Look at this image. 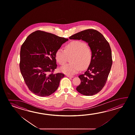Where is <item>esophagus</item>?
Here are the masks:
<instances>
[{"label": "esophagus", "mask_w": 135, "mask_h": 135, "mask_svg": "<svg viewBox=\"0 0 135 135\" xmlns=\"http://www.w3.org/2000/svg\"><path fill=\"white\" fill-rule=\"evenodd\" d=\"M66 76H67V77H69V78H73V76H71V75H66Z\"/></svg>", "instance_id": "34e87169"}]
</instances>
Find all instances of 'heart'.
<instances>
[{
  "instance_id": "1",
  "label": "heart",
  "mask_w": 135,
  "mask_h": 135,
  "mask_svg": "<svg viewBox=\"0 0 135 135\" xmlns=\"http://www.w3.org/2000/svg\"><path fill=\"white\" fill-rule=\"evenodd\" d=\"M73 55L70 64H66L61 68L62 73L67 75H73L78 73L81 68H86L90 64L93 53L90 47L86 43L80 40H74L65 45L64 50L58 49L55 53L56 61L61 65L66 63L67 56Z\"/></svg>"
}]
</instances>
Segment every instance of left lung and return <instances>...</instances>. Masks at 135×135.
<instances>
[{
  "instance_id": "1",
  "label": "left lung",
  "mask_w": 135,
  "mask_h": 135,
  "mask_svg": "<svg viewBox=\"0 0 135 135\" xmlns=\"http://www.w3.org/2000/svg\"><path fill=\"white\" fill-rule=\"evenodd\" d=\"M69 38L84 40L92 50L93 57L90 64L84 74L79 76L81 83L76 89L83 95H95L106 84L113 64L109 43L101 33L92 29L80 31Z\"/></svg>"
}]
</instances>
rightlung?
Listing matches in <instances>:
<instances>
[{"label": "right lung", "instance_id": "right-lung-1", "mask_svg": "<svg viewBox=\"0 0 135 135\" xmlns=\"http://www.w3.org/2000/svg\"><path fill=\"white\" fill-rule=\"evenodd\" d=\"M68 39L36 31L30 34L20 51V69L29 90L40 97L49 96L58 89L64 73H54L55 53Z\"/></svg>", "mask_w": 135, "mask_h": 135}]
</instances>
